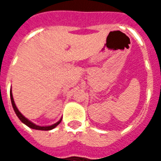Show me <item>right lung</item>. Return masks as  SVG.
I'll list each match as a JSON object with an SVG mask.
<instances>
[{
  "label": "right lung",
  "instance_id": "obj_1",
  "mask_svg": "<svg viewBox=\"0 0 161 161\" xmlns=\"http://www.w3.org/2000/svg\"><path fill=\"white\" fill-rule=\"evenodd\" d=\"M10 97H11V103H12V105H13V108H14V110L15 112V114L17 115V116L19 117V119L20 121H22L24 124H26L27 127H29L31 128H33V129H37V130H51V129H53L55 127H57L58 125L59 124L60 122H61V120L62 119H60L59 121L56 122V123H54L53 125H51V126H46V127H41V126H38V125H35L34 123L33 122H31V121L28 120V119H26L24 115L19 111V109L17 108L16 107L15 103H14V98H13V95H12V92L10 91Z\"/></svg>",
  "mask_w": 161,
  "mask_h": 161
}]
</instances>
